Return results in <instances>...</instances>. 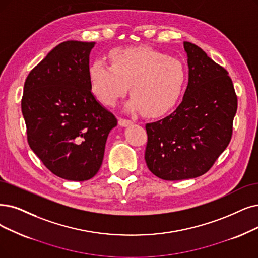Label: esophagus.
Returning <instances> with one entry per match:
<instances>
[{"instance_id":"1","label":"esophagus","mask_w":258,"mask_h":258,"mask_svg":"<svg viewBox=\"0 0 258 258\" xmlns=\"http://www.w3.org/2000/svg\"><path fill=\"white\" fill-rule=\"evenodd\" d=\"M118 123H119L120 126H122V127H127V126L131 125L132 120L126 119V118H119V119H118Z\"/></svg>"}]
</instances>
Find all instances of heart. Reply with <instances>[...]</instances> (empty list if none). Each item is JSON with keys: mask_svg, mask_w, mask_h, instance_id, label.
Listing matches in <instances>:
<instances>
[{"mask_svg": "<svg viewBox=\"0 0 258 258\" xmlns=\"http://www.w3.org/2000/svg\"><path fill=\"white\" fill-rule=\"evenodd\" d=\"M110 61L111 66L96 60L89 71L92 92L108 107H114L130 86L128 110L161 116L174 107L186 86L181 61L150 47L114 48Z\"/></svg>", "mask_w": 258, "mask_h": 258, "instance_id": "heart-1", "label": "heart"}]
</instances>
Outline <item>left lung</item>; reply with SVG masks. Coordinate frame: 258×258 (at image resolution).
Listing matches in <instances>:
<instances>
[{
    "label": "left lung",
    "mask_w": 258,
    "mask_h": 258,
    "mask_svg": "<svg viewBox=\"0 0 258 258\" xmlns=\"http://www.w3.org/2000/svg\"><path fill=\"white\" fill-rule=\"evenodd\" d=\"M188 85L170 115L146 123L145 161L160 179L178 181L202 176L232 139L237 96L228 71L194 43L184 42Z\"/></svg>",
    "instance_id": "1"
}]
</instances>
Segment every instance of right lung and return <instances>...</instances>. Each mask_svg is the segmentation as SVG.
<instances>
[{"instance_id":"obj_1","label":"right lung","mask_w":258,"mask_h":258,"mask_svg":"<svg viewBox=\"0 0 258 258\" xmlns=\"http://www.w3.org/2000/svg\"><path fill=\"white\" fill-rule=\"evenodd\" d=\"M95 42L58 44L25 80L21 100L27 142L57 177L86 181L98 172L116 117L91 92L89 56Z\"/></svg>"}]
</instances>
